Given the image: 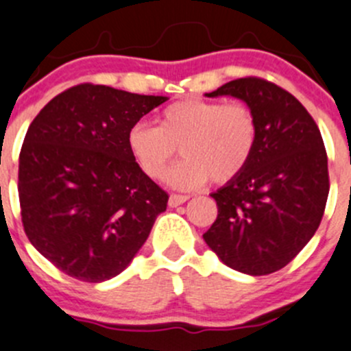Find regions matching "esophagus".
<instances>
[{"mask_svg": "<svg viewBox=\"0 0 351 351\" xmlns=\"http://www.w3.org/2000/svg\"><path fill=\"white\" fill-rule=\"evenodd\" d=\"M187 199H189V196H186V194H171V197H169V206L176 208L179 204L186 203Z\"/></svg>", "mask_w": 351, "mask_h": 351, "instance_id": "34e87169", "label": "esophagus"}]
</instances>
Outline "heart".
Instances as JSON below:
<instances>
[{
  "label": "heart",
  "mask_w": 351,
  "mask_h": 351,
  "mask_svg": "<svg viewBox=\"0 0 351 351\" xmlns=\"http://www.w3.org/2000/svg\"><path fill=\"white\" fill-rule=\"evenodd\" d=\"M259 141V121L245 102L184 99L164 107L157 126L136 123L126 136L128 150L145 176L158 180L182 155L167 180L177 189H196L208 179L227 184L251 164Z\"/></svg>",
  "instance_id": "heart-1"
}]
</instances>
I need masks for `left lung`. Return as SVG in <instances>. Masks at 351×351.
Masks as SVG:
<instances>
[{"instance_id":"8db88e82","label":"left lung","mask_w":351,"mask_h":351,"mask_svg":"<svg viewBox=\"0 0 351 351\" xmlns=\"http://www.w3.org/2000/svg\"><path fill=\"white\" fill-rule=\"evenodd\" d=\"M218 95L252 107L259 141L247 169L211 194L218 215L203 239L228 268L269 275L285 268L321 223L329 193L324 141L307 109L268 80H232L208 93Z\"/></svg>"}]
</instances>
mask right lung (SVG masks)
<instances>
[{
  "mask_svg": "<svg viewBox=\"0 0 351 351\" xmlns=\"http://www.w3.org/2000/svg\"><path fill=\"white\" fill-rule=\"evenodd\" d=\"M165 100L80 83L29 126L19 158L23 230L71 278L119 275L167 208L169 194L141 172L126 143L130 128Z\"/></svg>",
  "mask_w": 351,
  "mask_h": 351,
  "instance_id": "obj_1",
  "label": "right lung"
}]
</instances>
